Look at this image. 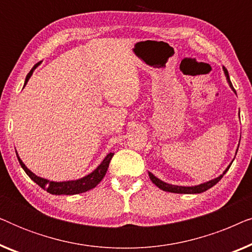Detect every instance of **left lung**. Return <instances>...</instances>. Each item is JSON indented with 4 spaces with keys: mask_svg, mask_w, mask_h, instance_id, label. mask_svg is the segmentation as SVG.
Returning <instances> with one entry per match:
<instances>
[{
    "mask_svg": "<svg viewBox=\"0 0 252 252\" xmlns=\"http://www.w3.org/2000/svg\"><path fill=\"white\" fill-rule=\"evenodd\" d=\"M223 72H225L227 81H228L230 88H232L233 91H234L232 82H230V80H229L228 71L226 70V67H223ZM239 146H240V144H239ZM236 153H237V151H236ZM230 165H232V164H230ZM230 165L226 168L225 172H223V173L220 175V177L213 179V180L209 181V182H205V184H202V185H198V186H194V187H182V186H174V185L166 184V182H163L161 180H159V179H157L153 173H149V178H150V180L153 181L154 184L156 185L158 188H160L161 190H164V191L174 192V194H199V192H203V191L208 190V189L213 187V186H215L216 184H218V182L221 180V178L223 177V175H225L226 172L228 171V168L230 167Z\"/></svg>",
    "mask_w": 252,
    "mask_h": 252,
    "instance_id": "1",
    "label": "left lung"
}]
</instances>
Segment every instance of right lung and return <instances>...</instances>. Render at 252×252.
Returning a JSON list of instances; mask_svg holds the SVG:
<instances>
[{
	"label": "right lung",
	"instance_id": "right-lung-1",
	"mask_svg": "<svg viewBox=\"0 0 252 252\" xmlns=\"http://www.w3.org/2000/svg\"><path fill=\"white\" fill-rule=\"evenodd\" d=\"M40 63L34 65L32 70H31L29 72V74L26 75L25 84H24V86L27 84V81H29V79L31 78V75H32V73H33L34 68H35ZM113 155H115V153H110L106 155V157L103 159L102 163L98 165V167L96 168L95 171H93L91 174L86 175L85 178L79 179V180H74V181H64V182H54V181L47 180V179H42V178L37 177V175L32 173V172H31L29 168L25 166V164L23 163L18 155H17V158H18L20 166L24 168V171L26 172V174L29 175V177L32 179V180L35 182L36 185H39L41 188L44 189V190H47L49 194L75 195V194H81V192H85L87 190H91V189L95 188L96 186H97L99 182L102 181V179L104 178L106 171H108L109 164H110V161H111V158Z\"/></svg>",
	"mask_w": 252,
	"mask_h": 252
}]
</instances>
